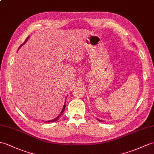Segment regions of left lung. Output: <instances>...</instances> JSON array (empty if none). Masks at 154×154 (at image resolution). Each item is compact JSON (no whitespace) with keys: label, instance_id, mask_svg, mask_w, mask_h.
I'll use <instances>...</instances> for the list:
<instances>
[{"label":"left lung","instance_id":"8db88e82","mask_svg":"<svg viewBox=\"0 0 154 154\" xmlns=\"http://www.w3.org/2000/svg\"><path fill=\"white\" fill-rule=\"evenodd\" d=\"M98 119V121H102V120H100V119Z\"/></svg>","mask_w":154,"mask_h":154}]
</instances>
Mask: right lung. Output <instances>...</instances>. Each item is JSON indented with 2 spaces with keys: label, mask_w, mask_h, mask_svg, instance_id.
<instances>
[{
  "label": "right lung",
  "mask_w": 154,
  "mask_h": 154,
  "mask_svg": "<svg viewBox=\"0 0 154 154\" xmlns=\"http://www.w3.org/2000/svg\"><path fill=\"white\" fill-rule=\"evenodd\" d=\"M28 38H29V37L27 38V39L26 40V41H25V42H23V44H22L20 46V48L21 47V46H23L25 43H26V42L27 41V39H28ZM65 108H66V102H65V103H64V105H63V108H62V112H60V113L59 114V116H57L55 119H52V120H49V121H44V122H45V123H51V122H55V121H56L57 120H58V119H59V117L62 116V114L63 113V112H64V110H65Z\"/></svg>",
  "instance_id": "obj_1"
}]
</instances>
